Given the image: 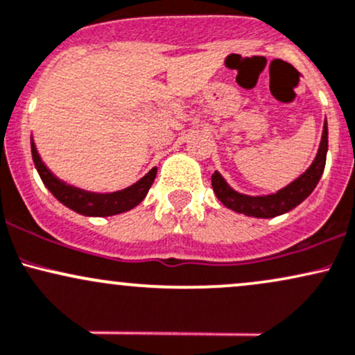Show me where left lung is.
Segmentation results:
<instances>
[{
	"mask_svg": "<svg viewBox=\"0 0 355 355\" xmlns=\"http://www.w3.org/2000/svg\"><path fill=\"white\" fill-rule=\"evenodd\" d=\"M329 149V127L327 119L324 122V130H322L320 146H318L317 156L313 162L310 164L309 169L304 174H300L295 181L290 182L288 186L282 188L280 191L272 194H265V196H248L234 191L226 182V179L221 176L218 171L211 176V184L216 198L220 199L226 208L233 209L234 213L245 214V216L252 218H275L280 214L288 213L295 206L300 205L304 199L310 196L315 186L320 181L322 174H324L325 159H327Z\"/></svg>",
	"mask_w": 355,
	"mask_h": 355,
	"instance_id": "left-lung-1",
	"label": "left lung"
}]
</instances>
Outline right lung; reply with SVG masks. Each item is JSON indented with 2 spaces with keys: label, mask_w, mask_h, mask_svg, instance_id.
I'll return each instance as SVG.
<instances>
[{
  "label": "right lung",
  "mask_w": 355,
  "mask_h": 355,
  "mask_svg": "<svg viewBox=\"0 0 355 355\" xmlns=\"http://www.w3.org/2000/svg\"><path fill=\"white\" fill-rule=\"evenodd\" d=\"M31 157H33L35 167H37L43 184L49 188L50 193L67 208L83 214V216H114V214L125 213V211L135 208L149 193L157 174V167H153L144 178L130 184L129 188L114 191V193H92V191L67 184L62 179L53 176L49 167L43 164L33 141H31Z\"/></svg>",
  "instance_id": "obj_1"
}]
</instances>
